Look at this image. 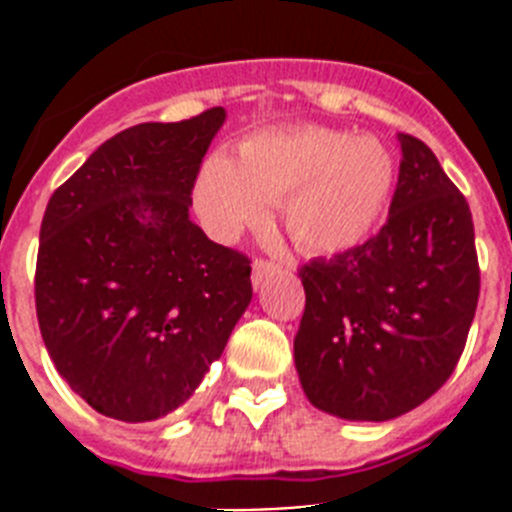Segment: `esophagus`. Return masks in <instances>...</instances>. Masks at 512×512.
<instances>
[{"instance_id":"obj_1","label":"esophagus","mask_w":512,"mask_h":512,"mask_svg":"<svg viewBox=\"0 0 512 512\" xmlns=\"http://www.w3.org/2000/svg\"><path fill=\"white\" fill-rule=\"evenodd\" d=\"M277 271H282V266L274 264V261H269V259H256V261H253V271H251L253 284L259 287V284L264 282V279H269L271 274H277Z\"/></svg>"}]
</instances>
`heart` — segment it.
I'll return each instance as SVG.
<instances>
[{"label":"heart","instance_id":"1","mask_svg":"<svg viewBox=\"0 0 512 512\" xmlns=\"http://www.w3.org/2000/svg\"><path fill=\"white\" fill-rule=\"evenodd\" d=\"M395 158L372 135L323 125L261 130L238 161L215 153L197 182V207L217 238L261 225L284 200V225L305 251L336 253L364 243L390 205Z\"/></svg>","mask_w":512,"mask_h":512}]
</instances>
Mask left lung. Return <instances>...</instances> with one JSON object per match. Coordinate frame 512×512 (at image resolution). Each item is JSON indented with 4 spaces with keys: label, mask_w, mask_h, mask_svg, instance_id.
Returning a JSON list of instances; mask_svg holds the SVG:
<instances>
[{
    "label": "left lung",
    "mask_w": 512,
    "mask_h": 512,
    "mask_svg": "<svg viewBox=\"0 0 512 512\" xmlns=\"http://www.w3.org/2000/svg\"><path fill=\"white\" fill-rule=\"evenodd\" d=\"M387 223L361 246L300 266L302 390L346 420H390L451 377L479 300L474 225L436 153L408 133Z\"/></svg>",
    "instance_id": "1"
}]
</instances>
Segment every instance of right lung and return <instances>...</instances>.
Wrapping results in <instances>:
<instances>
[{"instance_id":"obj_1","label":"right lung","mask_w":512,"mask_h":512,"mask_svg":"<svg viewBox=\"0 0 512 512\" xmlns=\"http://www.w3.org/2000/svg\"><path fill=\"white\" fill-rule=\"evenodd\" d=\"M225 120L140 122L53 192L35 310L58 374L97 413L143 423L189 400L251 302V259L189 220Z\"/></svg>"}]
</instances>
